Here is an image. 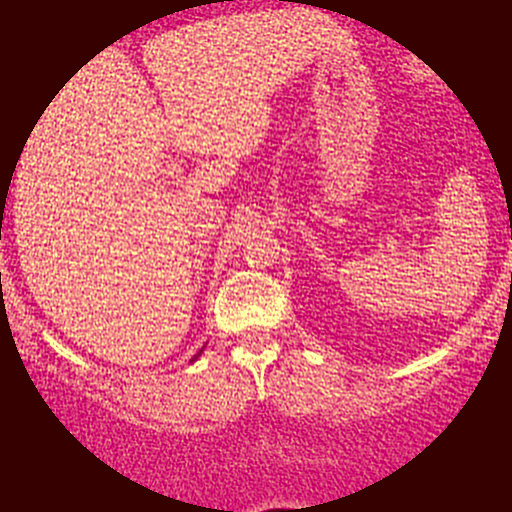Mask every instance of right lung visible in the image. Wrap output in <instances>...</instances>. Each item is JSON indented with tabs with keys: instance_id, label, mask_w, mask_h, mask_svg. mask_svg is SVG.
Wrapping results in <instances>:
<instances>
[{
	"instance_id": "right-lung-1",
	"label": "right lung",
	"mask_w": 512,
	"mask_h": 512,
	"mask_svg": "<svg viewBox=\"0 0 512 512\" xmlns=\"http://www.w3.org/2000/svg\"><path fill=\"white\" fill-rule=\"evenodd\" d=\"M197 356H199V354H197ZM197 356H195V358H197Z\"/></svg>"
}]
</instances>
